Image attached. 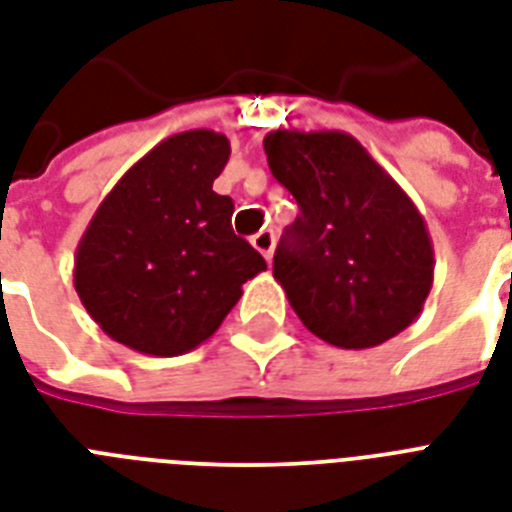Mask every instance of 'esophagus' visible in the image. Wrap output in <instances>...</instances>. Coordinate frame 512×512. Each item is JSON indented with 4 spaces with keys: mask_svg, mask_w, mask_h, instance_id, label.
<instances>
[{
    "mask_svg": "<svg viewBox=\"0 0 512 512\" xmlns=\"http://www.w3.org/2000/svg\"><path fill=\"white\" fill-rule=\"evenodd\" d=\"M252 247L260 252V255L271 263V257H273V247H276V233L273 231H260L252 236Z\"/></svg>",
    "mask_w": 512,
    "mask_h": 512,
    "instance_id": "obj_1",
    "label": "esophagus"
}]
</instances>
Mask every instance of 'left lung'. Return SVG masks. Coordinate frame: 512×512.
I'll return each mask as SVG.
<instances>
[{
  "instance_id": "8db88e82",
  "label": "left lung",
  "mask_w": 512,
  "mask_h": 512,
  "mask_svg": "<svg viewBox=\"0 0 512 512\" xmlns=\"http://www.w3.org/2000/svg\"><path fill=\"white\" fill-rule=\"evenodd\" d=\"M263 146L300 207L273 255V279L300 321L345 350L404 332L436 265L414 201L348 132L276 130Z\"/></svg>"
}]
</instances>
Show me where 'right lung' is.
<instances>
[{
	"mask_svg": "<svg viewBox=\"0 0 512 512\" xmlns=\"http://www.w3.org/2000/svg\"><path fill=\"white\" fill-rule=\"evenodd\" d=\"M231 143L177 132L100 201L74 255L76 295L111 340L180 356L215 335L263 255L231 228L233 201L212 191Z\"/></svg>",
	"mask_w": 512,
	"mask_h": 512,
	"instance_id": "1",
	"label": "right lung"
}]
</instances>
